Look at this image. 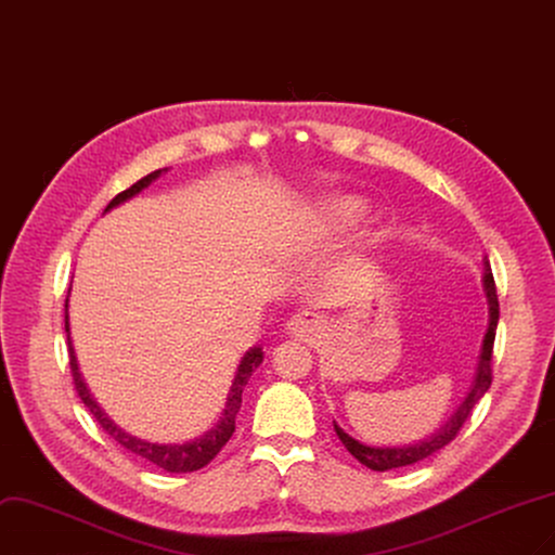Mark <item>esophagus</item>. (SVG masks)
<instances>
[{
    "label": "esophagus",
    "instance_id": "1",
    "mask_svg": "<svg viewBox=\"0 0 555 555\" xmlns=\"http://www.w3.org/2000/svg\"><path fill=\"white\" fill-rule=\"evenodd\" d=\"M285 332H288L297 340L309 343L322 332V320L315 313H299L288 320V324H285Z\"/></svg>",
    "mask_w": 555,
    "mask_h": 555
}]
</instances>
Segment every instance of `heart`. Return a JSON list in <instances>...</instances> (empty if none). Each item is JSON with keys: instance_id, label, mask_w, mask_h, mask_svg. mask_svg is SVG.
Instances as JSON below:
<instances>
[{"instance_id": "heart-1", "label": "heart", "mask_w": 555, "mask_h": 555, "mask_svg": "<svg viewBox=\"0 0 555 555\" xmlns=\"http://www.w3.org/2000/svg\"><path fill=\"white\" fill-rule=\"evenodd\" d=\"M367 215V205L359 196H330L322 203H318V208L306 217V221L297 229L285 231L279 242H276V251L281 256H293L301 254L309 249L313 244H320L324 240H336L343 237L350 231H354L357 225L365 219ZM382 246V240L377 235H367L361 242V251L363 254H375Z\"/></svg>"}]
</instances>
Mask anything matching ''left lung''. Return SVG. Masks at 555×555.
Here are the masks:
<instances>
[{
  "label": "left lung",
  "instance_id": "1",
  "mask_svg": "<svg viewBox=\"0 0 555 555\" xmlns=\"http://www.w3.org/2000/svg\"><path fill=\"white\" fill-rule=\"evenodd\" d=\"M482 288H485V297H487V306H489V324H487V334L482 338V347H480V359H478V367H476V377L474 384H470L466 398L462 400V404L455 409L450 418L435 429L433 435L418 439L414 443H402V446H367L361 443L359 439L350 437L345 429L334 421V429L338 439L343 441V446L350 450V453L365 464L367 468L373 470H388V468H400V466H409L416 464L425 457H429L437 450H441L443 446H448L453 441L460 433V427L464 425V421L474 412V406L478 404V400L489 391L491 386V352H494V338H496V326H499V297H496V285H494V276H491L489 262L485 258V276H482Z\"/></svg>",
  "mask_w": 555,
  "mask_h": 555
}]
</instances>
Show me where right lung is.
Returning <instances> with one entry per match:
<instances>
[{
  "mask_svg": "<svg viewBox=\"0 0 555 555\" xmlns=\"http://www.w3.org/2000/svg\"><path fill=\"white\" fill-rule=\"evenodd\" d=\"M164 171L167 169H159V171H153L149 173L146 178H141L139 182H134L130 190L120 192L118 196L112 198V203L105 208V212H109L112 208H116V205L130 201L132 196H137L141 190H146L149 184L153 180H157ZM66 334H68V357H70V371H73V379H75V388L77 393L81 398V402H85L89 406V412L95 416V421L100 423V427L105 429V433L118 441L122 448L130 450V453L143 457L153 462L155 466L164 468L167 474H192V470H198L203 468L208 462H212L217 457L219 450L225 446V441H229L235 433V416L240 412L242 406V391L246 382H249V377L254 375L256 367L262 363V347H251L249 352H246L237 365V373H235V379H233V386L229 391V398H225V406L221 412V418L217 421V425L212 429H208V433H203L201 437H194L190 441H182V443H153V441H146V439H139L130 433H126V429H120L107 414L105 409H102L95 398L91 396L89 386L85 382V377H81L79 373V363H77V357H75V347H73V340H70V322H68V299H66Z\"/></svg>",
  "mask_w": 555,
  "mask_h": 555,
  "instance_id": "add662e5",
  "label": "right lung"
}]
</instances>
